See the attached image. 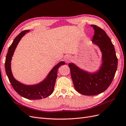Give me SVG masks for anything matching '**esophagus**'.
Here are the masks:
<instances>
[{
	"mask_svg": "<svg viewBox=\"0 0 126 126\" xmlns=\"http://www.w3.org/2000/svg\"><path fill=\"white\" fill-rule=\"evenodd\" d=\"M72 60L71 57L70 56H67L65 58V60L67 63H69Z\"/></svg>",
	"mask_w": 126,
	"mask_h": 126,
	"instance_id": "34e87169",
	"label": "esophagus"
}]
</instances>
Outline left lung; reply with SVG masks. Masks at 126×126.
<instances>
[{
  "mask_svg": "<svg viewBox=\"0 0 126 126\" xmlns=\"http://www.w3.org/2000/svg\"><path fill=\"white\" fill-rule=\"evenodd\" d=\"M94 30L92 42L102 53L100 69L92 73L69 63L71 76L76 90L86 96H94L104 92L111 84L118 66L115 48L106 32L96 25H91Z\"/></svg>",
  "mask_w": 126,
  "mask_h": 126,
  "instance_id": "1",
  "label": "left lung"
}]
</instances>
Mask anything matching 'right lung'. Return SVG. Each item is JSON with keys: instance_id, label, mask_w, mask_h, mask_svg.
Masks as SVG:
<instances>
[{"instance_id": "obj_1", "label": "right lung", "mask_w": 126, "mask_h": 126, "mask_svg": "<svg viewBox=\"0 0 126 126\" xmlns=\"http://www.w3.org/2000/svg\"><path fill=\"white\" fill-rule=\"evenodd\" d=\"M29 30H26L21 32L15 38L12 44L10 45L6 58L5 70L11 86L19 94L28 99L38 100L46 98L52 94L57 77V70L60 66L64 64L65 63L64 62H61L57 64L49 72L47 77L37 84L27 85L17 81L14 77L11 71V61L19 42Z\"/></svg>"}]
</instances>
